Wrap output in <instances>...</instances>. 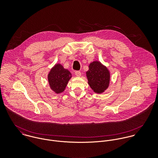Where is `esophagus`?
<instances>
[{
  "label": "esophagus",
  "mask_w": 158,
  "mask_h": 158,
  "mask_svg": "<svg viewBox=\"0 0 158 158\" xmlns=\"http://www.w3.org/2000/svg\"><path fill=\"white\" fill-rule=\"evenodd\" d=\"M75 75L77 76V77H80L81 76V72L80 71H79V70H77V71H75Z\"/></svg>",
  "instance_id": "1"
}]
</instances>
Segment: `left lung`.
<instances>
[{"mask_svg":"<svg viewBox=\"0 0 158 158\" xmlns=\"http://www.w3.org/2000/svg\"><path fill=\"white\" fill-rule=\"evenodd\" d=\"M88 83L90 88L97 93H102L107 89L110 83V73L107 68L100 63L94 61L90 63L86 72Z\"/></svg>","mask_w":158,"mask_h":158,"instance_id":"8db88e82","label":"left lung"}]
</instances>
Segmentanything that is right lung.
Listing matches in <instances>:
<instances>
[{
    "mask_svg": "<svg viewBox=\"0 0 158 158\" xmlns=\"http://www.w3.org/2000/svg\"><path fill=\"white\" fill-rule=\"evenodd\" d=\"M70 72L64 69L61 64H56L50 70L48 80L51 89L56 93L63 92L69 80L72 77Z\"/></svg>",
    "mask_w": 158,
    "mask_h": 158,
    "instance_id": "1",
    "label": "right lung"
}]
</instances>
